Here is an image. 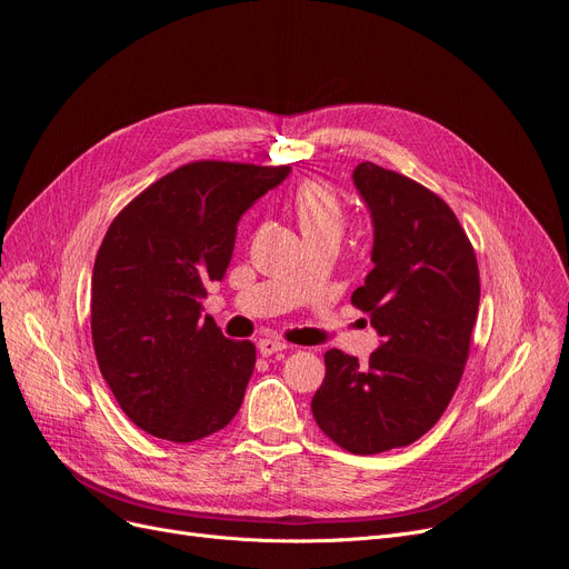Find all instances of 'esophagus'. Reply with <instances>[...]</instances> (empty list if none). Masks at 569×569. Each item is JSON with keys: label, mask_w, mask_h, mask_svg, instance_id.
<instances>
[{"label": "esophagus", "mask_w": 569, "mask_h": 569, "mask_svg": "<svg viewBox=\"0 0 569 569\" xmlns=\"http://www.w3.org/2000/svg\"><path fill=\"white\" fill-rule=\"evenodd\" d=\"M286 349H288V343H283V341H279V339L264 337V339L258 341V351H260L262 356H271V353H279V351H286Z\"/></svg>", "instance_id": "34e87169"}]
</instances>
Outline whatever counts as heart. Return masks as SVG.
Segmentation results:
<instances>
[{"mask_svg": "<svg viewBox=\"0 0 569 569\" xmlns=\"http://www.w3.org/2000/svg\"><path fill=\"white\" fill-rule=\"evenodd\" d=\"M290 211L307 241H339L346 228V207L341 194L320 179H305L290 197Z\"/></svg>", "mask_w": 569, "mask_h": 569, "instance_id": "1", "label": "heart"}]
</instances>
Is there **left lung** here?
Instances as JSON below:
<instances>
[{"instance_id": "obj_1", "label": "left lung", "mask_w": 569, "mask_h": 569, "mask_svg": "<svg viewBox=\"0 0 569 569\" xmlns=\"http://www.w3.org/2000/svg\"><path fill=\"white\" fill-rule=\"evenodd\" d=\"M353 181L375 220V269L351 305L383 337L362 365L330 349L311 411L337 447L358 456L409 447L447 411L479 313L475 246L439 194L360 162Z\"/></svg>"}]
</instances>
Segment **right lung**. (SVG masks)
Masks as SVG:
<instances>
[{
    "label": "right lung",
    "mask_w": 569,
    "mask_h": 569,
    "mask_svg": "<svg viewBox=\"0 0 569 569\" xmlns=\"http://www.w3.org/2000/svg\"><path fill=\"white\" fill-rule=\"evenodd\" d=\"M288 171L188 162L109 226L92 269V346L113 398L143 432L188 443L223 430L239 411L256 343L202 320V300L226 277L241 213Z\"/></svg>",
    "instance_id": "add662e5"
}]
</instances>
